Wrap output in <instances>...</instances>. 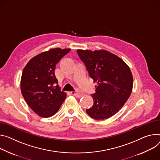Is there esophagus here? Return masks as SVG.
Instances as JSON below:
<instances>
[{"label":"esophagus","mask_w":160,"mask_h":160,"mask_svg":"<svg viewBox=\"0 0 160 160\" xmlns=\"http://www.w3.org/2000/svg\"><path fill=\"white\" fill-rule=\"evenodd\" d=\"M71 94L77 98H80L83 96V93L81 92H79V91H72V92H71Z\"/></svg>","instance_id":"obj_1"}]
</instances>
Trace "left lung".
I'll list each match as a JSON object with an SVG mask.
<instances>
[{"label": "left lung", "instance_id": "obj_1", "mask_svg": "<svg viewBox=\"0 0 160 160\" xmlns=\"http://www.w3.org/2000/svg\"><path fill=\"white\" fill-rule=\"evenodd\" d=\"M90 77L97 83L92 95L94 103L86 110L91 118L104 120L124 106L132 93L133 75L129 67L118 55L105 50H77Z\"/></svg>", "mask_w": 160, "mask_h": 160}]
</instances>
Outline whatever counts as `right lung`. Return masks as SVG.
<instances>
[{
	"instance_id": "right-lung-1",
	"label": "right lung",
	"mask_w": 160,
	"mask_h": 160,
	"mask_svg": "<svg viewBox=\"0 0 160 160\" xmlns=\"http://www.w3.org/2000/svg\"><path fill=\"white\" fill-rule=\"evenodd\" d=\"M71 49L53 48L39 53L27 62L20 81L22 94L30 108L47 118L59 110L66 94L61 91L54 70L56 64Z\"/></svg>"
}]
</instances>
